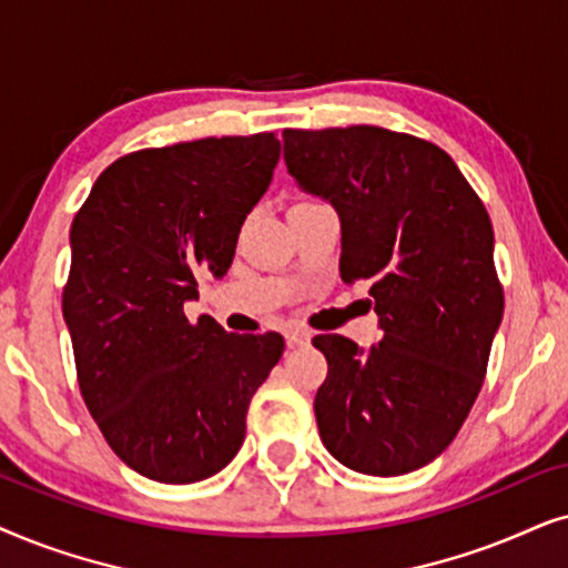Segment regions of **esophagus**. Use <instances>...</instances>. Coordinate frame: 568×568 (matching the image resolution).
Returning <instances> with one entry per match:
<instances>
[{
    "mask_svg": "<svg viewBox=\"0 0 568 568\" xmlns=\"http://www.w3.org/2000/svg\"><path fill=\"white\" fill-rule=\"evenodd\" d=\"M308 332L306 329H298V327H293V329H288L285 332V339H288V345L291 347H296V345H306L308 343Z\"/></svg>",
    "mask_w": 568,
    "mask_h": 568,
    "instance_id": "1",
    "label": "esophagus"
}]
</instances>
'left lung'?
Listing matches in <instances>:
<instances>
[{
  "mask_svg": "<svg viewBox=\"0 0 568 568\" xmlns=\"http://www.w3.org/2000/svg\"><path fill=\"white\" fill-rule=\"evenodd\" d=\"M283 158L337 210L339 277L372 283L384 329L366 353L314 337L327 358L314 399L324 447L355 473L418 470L470 415L504 316L486 205L442 148L384 126L285 130Z\"/></svg>",
  "mask_w": 568,
  "mask_h": 568,
  "instance_id": "8db88e82",
  "label": "left lung"
}]
</instances>
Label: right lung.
<instances>
[{
    "label": "right lung",
    "instance_id": "right-lung-1",
    "mask_svg": "<svg viewBox=\"0 0 568 568\" xmlns=\"http://www.w3.org/2000/svg\"><path fill=\"white\" fill-rule=\"evenodd\" d=\"M275 132L121 155L72 221L62 312L78 384L121 463L158 483L221 473L254 392L283 355L277 332L189 322L196 275L223 277L277 165Z\"/></svg>",
    "mask_w": 568,
    "mask_h": 568
}]
</instances>
